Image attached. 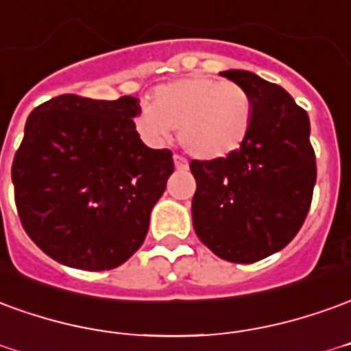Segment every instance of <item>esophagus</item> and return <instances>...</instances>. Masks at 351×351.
Segmentation results:
<instances>
[{"instance_id": "34e87169", "label": "esophagus", "mask_w": 351, "mask_h": 351, "mask_svg": "<svg viewBox=\"0 0 351 351\" xmlns=\"http://www.w3.org/2000/svg\"><path fill=\"white\" fill-rule=\"evenodd\" d=\"M175 167L176 169H188V161L184 158H180V156H175Z\"/></svg>"}]
</instances>
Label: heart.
Segmentation results:
<instances>
[{
    "label": "heart",
    "mask_w": 351,
    "mask_h": 351,
    "mask_svg": "<svg viewBox=\"0 0 351 351\" xmlns=\"http://www.w3.org/2000/svg\"><path fill=\"white\" fill-rule=\"evenodd\" d=\"M252 100L237 83L190 75L161 85L136 117V131L159 146L178 129L182 148L195 159L215 161L237 152L251 129Z\"/></svg>",
    "instance_id": "1"
}]
</instances>
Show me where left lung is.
Here are the masks:
<instances>
[{
  "instance_id": "8db88e82",
  "label": "left lung",
  "mask_w": 351,
  "mask_h": 351,
  "mask_svg": "<svg viewBox=\"0 0 351 351\" xmlns=\"http://www.w3.org/2000/svg\"><path fill=\"white\" fill-rule=\"evenodd\" d=\"M220 75L249 93L252 121L232 156L190 161L197 184L193 230L220 258L251 264L291 243L310 210L317 176L310 117L283 87L256 73Z\"/></svg>"
}]
</instances>
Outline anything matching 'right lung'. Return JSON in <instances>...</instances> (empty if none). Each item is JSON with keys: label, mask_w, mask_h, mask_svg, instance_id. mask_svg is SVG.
Wrapping results in <instances>:
<instances>
[{"label": "right lung", "mask_w": 351, "mask_h": 351, "mask_svg": "<svg viewBox=\"0 0 351 351\" xmlns=\"http://www.w3.org/2000/svg\"><path fill=\"white\" fill-rule=\"evenodd\" d=\"M141 100L60 95L32 110L13 159L26 234L64 266L102 271L141 249L175 171L173 152L136 133Z\"/></svg>", "instance_id": "right-lung-1"}]
</instances>
